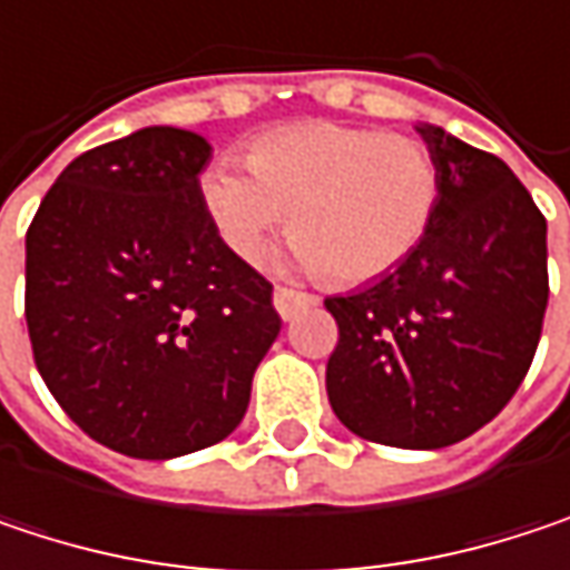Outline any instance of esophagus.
I'll return each mask as SVG.
<instances>
[{"label": "esophagus", "mask_w": 570, "mask_h": 570, "mask_svg": "<svg viewBox=\"0 0 570 570\" xmlns=\"http://www.w3.org/2000/svg\"><path fill=\"white\" fill-rule=\"evenodd\" d=\"M320 299L313 296V293H299V289H289V286H277L274 289V306H277V313L284 316V320H293L299 309H309V306H316Z\"/></svg>", "instance_id": "esophagus-1"}]
</instances>
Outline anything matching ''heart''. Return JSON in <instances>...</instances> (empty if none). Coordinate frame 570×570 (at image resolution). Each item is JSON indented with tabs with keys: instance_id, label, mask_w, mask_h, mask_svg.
<instances>
[{
	"instance_id": "1",
	"label": "heart",
	"mask_w": 570,
	"mask_h": 570,
	"mask_svg": "<svg viewBox=\"0 0 570 570\" xmlns=\"http://www.w3.org/2000/svg\"><path fill=\"white\" fill-rule=\"evenodd\" d=\"M247 171L210 161L197 177L214 237L254 264L286 214L296 267L340 284H366L412 257L442 197L422 141L340 121L264 131L247 148Z\"/></svg>"
}]
</instances>
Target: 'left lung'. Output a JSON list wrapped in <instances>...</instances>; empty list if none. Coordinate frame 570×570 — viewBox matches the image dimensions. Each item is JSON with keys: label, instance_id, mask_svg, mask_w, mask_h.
<instances>
[{"label": "left lung", "instance_id": "obj_1", "mask_svg": "<svg viewBox=\"0 0 570 570\" xmlns=\"http://www.w3.org/2000/svg\"><path fill=\"white\" fill-rule=\"evenodd\" d=\"M442 197L412 257L330 296L340 343L326 396L360 439L445 449L492 422L521 386L548 306V224L512 168L439 125H415Z\"/></svg>", "mask_w": 570, "mask_h": 570}]
</instances>
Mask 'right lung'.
Segmentation results:
<instances>
[{"mask_svg": "<svg viewBox=\"0 0 570 570\" xmlns=\"http://www.w3.org/2000/svg\"><path fill=\"white\" fill-rule=\"evenodd\" d=\"M197 131L151 125L78 155L26 234L36 366L95 442L177 459L227 439L281 333L274 286L210 230Z\"/></svg>", "mask_w": 570, "mask_h": 570, "instance_id": "obj_1", "label": "right lung"}]
</instances>
